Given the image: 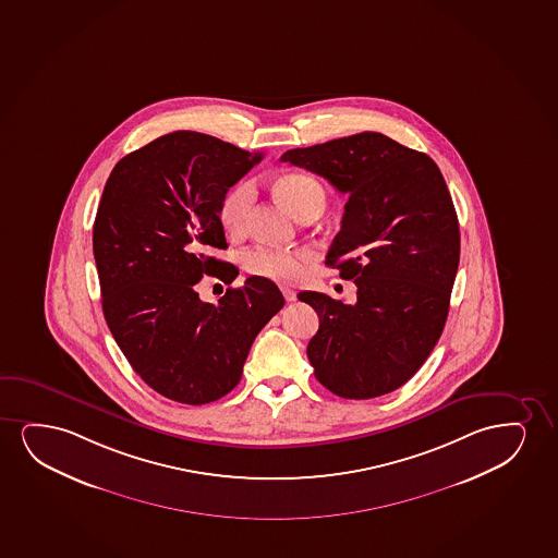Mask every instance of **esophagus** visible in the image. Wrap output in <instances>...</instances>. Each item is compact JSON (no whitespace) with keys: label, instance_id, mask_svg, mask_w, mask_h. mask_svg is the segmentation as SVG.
<instances>
[{"label":"esophagus","instance_id":"1","mask_svg":"<svg viewBox=\"0 0 558 558\" xmlns=\"http://www.w3.org/2000/svg\"><path fill=\"white\" fill-rule=\"evenodd\" d=\"M280 290H282L283 299H286L288 303H293V301L298 299V293L291 290V288H288V286H280Z\"/></svg>","mask_w":558,"mask_h":558}]
</instances>
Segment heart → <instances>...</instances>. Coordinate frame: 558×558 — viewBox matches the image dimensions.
<instances>
[{"label":"heart","instance_id":"obj_1","mask_svg":"<svg viewBox=\"0 0 558 558\" xmlns=\"http://www.w3.org/2000/svg\"><path fill=\"white\" fill-rule=\"evenodd\" d=\"M276 195L282 198L299 219L311 214H322L326 208V189L316 178L301 172L283 174L275 181ZM255 203V185L252 180H242L223 196L219 206V223L223 231L240 236L246 231L247 216ZM311 250H280V247L257 246L242 255V265L250 275L293 282L304 272V263L311 259Z\"/></svg>","mask_w":558,"mask_h":558}]
</instances>
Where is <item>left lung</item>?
Segmentation results:
<instances>
[{
    "instance_id": "8db88e82",
    "label": "left lung",
    "mask_w": 558,
    "mask_h": 558,
    "mask_svg": "<svg viewBox=\"0 0 558 558\" xmlns=\"http://www.w3.org/2000/svg\"><path fill=\"white\" fill-rule=\"evenodd\" d=\"M280 160L348 195L326 265L354 280L357 301L299 293L319 318L306 348L314 375L344 399L398 390L441 337L457 278L460 229L441 170L380 132L290 149Z\"/></svg>"
}]
</instances>
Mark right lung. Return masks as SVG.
I'll use <instances>...</instances> for the list:
<instances>
[{
	"instance_id": "1",
	"label": "right lung",
	"mask_w": 558,
	"mask_h": 558,
	"mask_svg": "<svg viewBox=\"0 0 558 558\" xmlns=\"http://www.w3.org/2000/svg\"><path fill=\"white\" fill-rule=\"evenodd\" d=\"M260 159L208 134L170 132L119 160L101 193L93 250L109 331L142 380L178 403L229 393L283 306L278 286L260 276L218 304L195 290L203 276L231 283L239 275L208 252L227 247L223 196Z\"/></svg>"
}]
</instances>
